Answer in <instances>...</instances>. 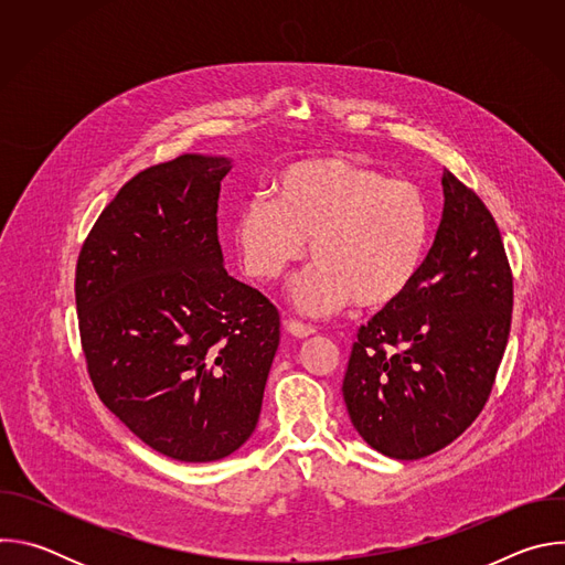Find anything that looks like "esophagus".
<instances>
[{
  "instance_id": "obj_1",
  "label": "esophagus",
  "mask_w": 565,
  "mask_h": 565,
  "mask_svg": "<svg viewBox=\"0 0 565 565\" xmlns=\"http://www.w3.org/2000/svg\"><path fill=\"white\" fill-rule=\"evenodd\" d=\"M286 331H288L292 338H297V340H303V338L315 335V329H312V327L301 324V321H297V319H288V321H286Z\"/></svg>"
}]
</instances>
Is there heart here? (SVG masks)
I'll return each instance as SVG.
<instances>
[{
  "label": "heart",
  "mask_w": 565,
  "mask_h": 565,
  "mask_svg": "<svg viewBox=\"0 0 565 565\" xmlns=\"http://www.w3.org/2000/svg\"><path fill=\"white\" fill-rule=\"evenodd\" d=\"M306 241L315 266L292 290L303 312L329 315L351 301L382 310L423 270L431 210L412 179L347 156L306 158L279 172L275 201L257 196L241 207L234 244L244 270L266 284L303 257Z\"/></svg>",
  "instance_id": "1"
}]
</instances>
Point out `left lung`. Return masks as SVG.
Returning <instances> with one entry per match:
<instances>
[{"label":"left lung","instance_id":"8db88e82","mask_svg":"<svg viewBox=\"0 0 565 565\" xmlns=\"http://www.w3.org/2000/svg\"><path fill=\"white\" fill-rule=\"evenodd\" d=\"M443 192L416 284L360 327L342 382L358 434L397 460L447 447L478 418L512 327L514 279L492 212L449 170Z\"/></svg>","mask_w":565,"mask_h":565}]
</instances>
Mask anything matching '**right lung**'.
<instances>
[{
  "label": "right lung",
  "mask_w": 565,
  "mask_h": 565,
  "mask_svg": "<svg viewBox=\"0 0 565 565\" xmlns=\"http://www.w3.org/2000/svg\"><path fill=\"white\" fill-rule=\"evenodd\" d=\"M227 158L183 153L129 179L75 266L77 327L103 405L183 462L230 456L257 427L279 310L223 268Z\"/></svg>",
  "instance_id": "1"
}]
</instances>
